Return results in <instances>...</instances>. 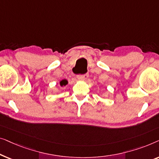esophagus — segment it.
Instances as JSON below:
<instances>
[{
  "label": "esophagus",
  "instance_id": "esophagus-1",
  "mask_svg": "<svg viewBox=\"0 0 159 159\" xmlns=\"http://www.w3.org/2000/svg\"><path fill=\"white\" fill-rule=\"evenodd\" d=\"M88 77H89L88 73H85V74H83V75H78L77 79L80 80H84L88 79Z\"/></svg>",
  "mask_w": 159,
  "mask_h": 159
}]
</instances>
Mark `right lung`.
<instances>
[{"instance_id": "1", "label": "right lung", "mask_w": 159, "mask_h": 159, "mask_svg": "<svg viewBox=\"0 0 159 159\" xmlns=\"http://www.w3.org/2000/svg\"><path fill=\"white\" fill-rule=\"evenodd\" d=\"M67 84H68V81H67V80H66V79L61 80V81H60V86H66V85Z\"/></svg>"}]
</instances>
